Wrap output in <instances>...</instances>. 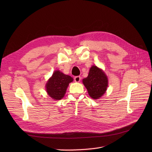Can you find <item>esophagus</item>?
I'll return each instance as SVG.
<instances>
[{
    "mask_svg": "<svg viewBox=\"0 0 152 152\" xmlns=\"http://www.w3.org/2000/svg\"><path fill=\"white\" fill-rule=\"evenodd\" d=\"M80 79H81V78H80V76H76V77H74V80L76 82H79Z\"/></svg>",
    "mask_w": 152,
    "mask_h": 152,
    "instance_id": "obj_1",
    "label": "esophagus"
}]
</instances>
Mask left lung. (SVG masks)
Here are the masks:
<instances>
[{
    "label": "left lung",
    "mask_w": 152,
    "mask_h": 152,
    "mask_svg": "<svg viewBox=\"0 0 152 152\" xmlns=\"http://www.w3.org/2000/svg\"><path fill=\"white\" fill-rule=\"evenodd\" d=\"M82 82L89 96L94 99L102 97L108 87L107 75L96 66H93L90 68L88 76Z\"/></svg>",
    "instance_id": "obj_1"
}]
</instances>
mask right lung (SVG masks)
Masks as SVG:
<instances>
[{
    "instance_id": "1",
    "label": "right lung",
    "mask_w": 152,
    "mask_h": 152,
    "mask_svg": "<svg viewBox=\"0 0 152 152\" xmlns=\"http://www.w3.org/2000/svg\"><path fill=\"white\" fill-rule=\"evenodd\" d=\"M73 78L58 70L55 71L46 84L48 94L54 99H61L66 93L67 87Z\"/></svg>"
}]
</instances>
